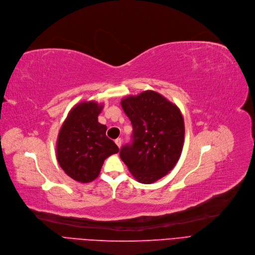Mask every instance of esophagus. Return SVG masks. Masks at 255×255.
I'll list each match as a JSON object with an SVG mask.
<instances>
[{
  "label": "esophagus",
  "mask_w": 255,
  "mask_h": 255,
  "mask_svg": "<svg viewBox=\"0 0 255 255\" xmlns=\"http://www.w3.org/2000/svg\"><path fill=\"white\" fill-rule=\"evenodd\" d=\"M115 143H116L117 146L120 148V147H121V144H123V139H121V138H117V139L115 140Z\"/></svg>",
  "instance_id": "obj_1"
}]
</instances>
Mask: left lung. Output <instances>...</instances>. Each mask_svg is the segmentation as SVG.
I'll list each match as a JSON object with an SVG mask.
<instances>
[{"instance_id": "1", "label": "left lung", "mask_w": 255, "mask_h": 255, "mask_svg": "<svg viewBox=\"0 0 255 255\" xmlns=\"http://www.w3.org/2000/svg\"><path fill=\"white\" fill-rule=\"evenodd\" d=\"M121 106L132 126L131 141L120 148V159L142 184H152L177 163L185 138L179 109L148 90L128 96Z\"/></svg>"}]
</instances>
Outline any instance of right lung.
<instances>
[{"mask_svg": "<svg viewBox=\"0 0 255 255\" xmlns=\"http://www.w3.org/2000/svg\"><path fill=\"white\" fill-rule=\"evenodd\" d=\"M103 105L83 102L71 109L59 131L57 160L64 172L80 183L99 176L104 161L117 153V145L106 136L107 127L98 121Z\"/></svg>", "mask_w": 255, "mask_h": 255, "instance_id": "add662e5", "label": "right lung"}]
</instances>
